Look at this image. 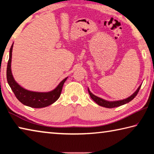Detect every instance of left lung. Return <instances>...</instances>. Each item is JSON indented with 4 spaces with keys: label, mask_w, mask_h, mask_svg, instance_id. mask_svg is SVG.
Segmentation results:
<instances>
[{
    "label": "left lung",
    "mask_w": 154,
    "mask_h": 154,
    "mask_svg": "<svg viewBox=\"0 0 154 154\" xmlns=\"http://www.w3.org/2000/svg\"><path fill=\"white\" fill-rule=\"evenodd\" d=\"M140 87H141V85L139 87H138V88L137 89V91H136L134 93V94H133L132 95H131L130 97L125 98V99H123L122 100H117V101H108V100L102 99V98L97 97V96H96V95L93 94L90 91L89 88H88V91H89V94L90 95L91 97V99L94 100L95 103H97L98 105L101 106L105 107V108H115V107L120 106H122L123 104H126V103H128L129 102H130L131 100H132L136 97V95H137L138 91H139Z\"/></svg>",
    "instance_id": "1"
}]
</instances>
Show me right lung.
Instances as JSON below:
<instances>
[{"instance_id":"obj_1","label":"right lung","mask_w":154,"mask_h":154,"mask_svg":"<svg viewBox=\"0 0 154 154\" xmlns=\"http://www.w3.org/2000/svg\"><path fill=\"white\" fill-rule=\"evenodd\" d=\"M13 46L14 43L9 50V59L7 68V82L11 90L13 91L17 99L24 105L35 108H44L53 104L59 98L61 94L63 86L65 80L67 79V77L60 81L57 87L50 91L37 92L24 89L15 80L11 72V65Z\"/></svg>"}]
</instances>
